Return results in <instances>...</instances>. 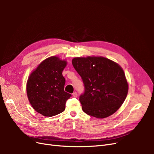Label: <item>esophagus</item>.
<instances>
[{"mask_svg":"<svg viewBox=\"0 0 154 154\" xmlns=\"http://www.w3.org/2000/svg\"><path fill=\"white\" fill-rule=\"evenodd\" d=\"M77 96H78V94H77V92H73V93H72V96H73V97H77Z\"/></svg>","mask_w":154,"mask_h":154,"instance_id":"obj_1","label":"esophagus"}]
</instances>
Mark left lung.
Segmentation results:
<instances>
[{"label": "left lung", "mask_w": 154, "mask_h": 154, "mask_svg": "<svg viewBox=\"0 0 154 154\" xmlns=\"http://www.w3.org/2000/svg\"><path fill=\"white\" fill-rule=\"evenodd\" d=\"M72 63L84 84V93L80 96L83 111L97 118H105L115 113L128 91L119 65L102 57H76Z\"/></svg>", "instance_id": "obj_1"}]
</instances>
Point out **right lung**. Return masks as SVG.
I'll use <instances>...</instances> for the list:
<instances>
[{"instance_id": "add662e5", "label": "right lung", "mask_w": 154, "mask_h": 154, "mask_svg": "<svg viewBox=\"0 0 154 154\" xmlns=\"http://www.w3.org/2000/svg\"><path fill=\"white\" fill-rule=\"evenodd\" d=\"M66 60L51 57L42 62L29 75L27 82V95L37 112L46 117L62 113L71 94L64 91L66 80L62 71Z\"/></svg>"}]
</instances>
